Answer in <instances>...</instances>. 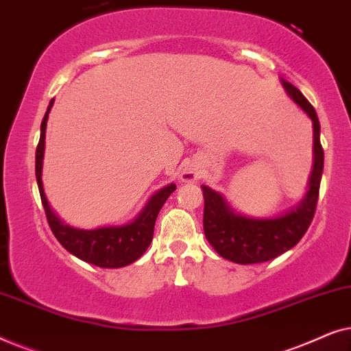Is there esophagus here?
Masks as SVG:
<instances>
[{
  "mask_svg": "<svg viewBox=\"0 0 351 351\" xmlns=\"http://www.w3.org/2000/svg\"><path fill=\"white\" fill-rule=\"evenodd\" d=\"M199 177H201V169H199V166H196V165H186L180 172V180L185 182V184L196 182Z\"/></svg>",
  "mask_w": 351,
  "mask_h": 351,
  "instance_id": "34e87169",
  "label": "esophagus"
}]
</instances>
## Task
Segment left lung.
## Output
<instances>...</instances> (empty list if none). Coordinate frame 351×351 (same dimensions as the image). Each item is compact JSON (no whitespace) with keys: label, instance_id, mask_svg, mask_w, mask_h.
Segmentation results:
<instances>
[{"label":"left lung","instance_id":"left-lung-1","mask_svg":"<svg viewBox=\"0 0 351 351\" xmlns=\"http://www.w3.org/2000/svg\"><path fill=\"white\" fill-rule=\"evenodd\" d=\"M280 81L286 94L313 123V166L304 198L280 214L254 217L234 209L220 191L201 185L204 196L203 225L206 239L220 257L241 265L271 261L294 247L308 230L318 203L324 166L318 114L295 86L285 78H280Z\"/></svg>","mask_w":351,"mask_h":351}]
</instances>
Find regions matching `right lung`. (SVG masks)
Returning <instances> with one entry per match:
<instances>
[{"mask_svg": "<svg viewBox=\"0 0 351 351\" xmlns=\"http://www.w3.org/2000/svg\"><path fill=\"white\" fill-rule=\"evenodd\" d=\"M54 105L51 100L47 112L41 121V136L36 147V161L35 172L38 189H40L43 208L46 210L47 222L62 246L70 254L81 261L93 263L100 268H121L129 263L136 262L142 254L147 251L153 239V230L158 214L169 198L172 191L177 189L174 182L167 184L155 191L143 206L141 213L129 222L119 225H102L95 228H76L65 223L54 209L51 208L49 201L46 198L45 186H43V160H45L46 147V128L49 112Z\"/></svg>", "mask_w": 351, "mask_h": 351, "instance_id": "right-lung-1", "label": "right lung"}]
</instances>
